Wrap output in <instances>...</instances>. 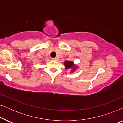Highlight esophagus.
Returning <instances> with one entry per match:
<instances>
[{
  "label": "esophagus",
  "mask_w": 123,
  "mask_h": 123,
  "mask_svg": "<svg viewBox=\"0 0 123 123\" xmlns=\"http://www.w3.org/2000/svg\"><path fill=\"white\" fill-rule=\"evenodd\" d=\"M52 60H54V61H56V60H58V58H52Z\"/></svg>",
  "instance_id": "34e87169"
}]
</instances>
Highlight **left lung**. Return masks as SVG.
<instances>
[{"mask_svg":"<svg viewBox=\"0 0 123 123\" xmlns=\"http://www.w3.org/2000/svg\"><path fill=\"white\" fill-rule=\"evenodd\" d=\"M64 64L65 69H71L70 72V73L75 72L77 69L78 68L77 65L74 64V63L73 61H68V60H66L64 63Z\"/></svg>","mask_w":123,"mask_h":123,"instance_id":"obj_1","label":"left lung"}]
</instances>
